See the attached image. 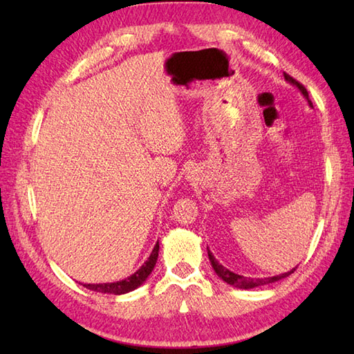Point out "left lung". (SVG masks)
I'll use <instances>...</instances> for the list:
<instances>
[{
	"instance_id": "8db88e82",
	"label": "left lung",
	"mask_w": 354,
	"mask_h": 354,
	"mask_svg": "<svg viewBox=\"0 0 354 354\" xmlns=\"http://www.w3.org/2000/svg\"><path fill=\"white\" fill-rule=\"evenodd\" d=\"M284 79L288 84L293 85L295 88H298V91L303 94L304 99L307 100V103H309V106L313 108V104L309 99V93H307V89L299 84V82H297L293 77H290L289 74L284 73ZM208 259H209V263H212V266L214 269V272L217 274V277L221 278V280H223L227 284H231L232 288H237V289H254V288H259V286H263V284H269V283H275V281H280L283 280V278L289 277L293 270H295V268L290 269L289 272H284V274H280V275H274V277H266V278H250V277H243V275H239L236 272H232V270L227 269L225 266H222L219 261L216 260V257L213 255V252L208 250Z\"/></svg>"
}]
</instances>
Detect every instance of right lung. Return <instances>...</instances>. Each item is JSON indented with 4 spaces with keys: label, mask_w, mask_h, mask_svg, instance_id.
Masks as SVG:
<instances>
[{
    "label": "right lung",
    "mask_w": 354,
    "mask_h": 354,
    "mask_svg": "<svg viewBox=\"0 0 354 354\" xmlns=\"http://www.w3.org/2000/svg\"><path fill=\"white\" fill-rule=\"evenodd\" d=\"M158 251H160V242H156L152 252L149 255V259L142 263V266L137 270V272H133L131 277L124 278V280L114 281V283H85L84 286L89 290L109 293V295H123V293L132 292L137 288H140V286L147 280L149 275L152 274L158 260Z\"/></svg>",
    "instance_id": "1"
}]
</instances>
